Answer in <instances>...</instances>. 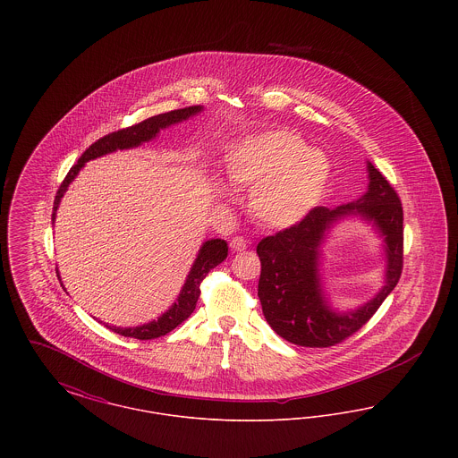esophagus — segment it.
<instances>
[{
    "mask_svg": "<svg viewBox=\"0 0 458 458\" xmlns=\"http://www.w3.org/2000/svg\"><path fill=\"white\" fill-rule=\"evenodd\" d=\"M230 247L233 252H240V250H245L247 249V240L243 237H233L230 242Z\"/></svg>",
    "mask_w": 458,
    "mask_h": 458,
    "instance_id": "34e87169",
    "label": "esophagus"
}]
</instances>
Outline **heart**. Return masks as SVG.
Segmentation results:
<instances>
[{
    "label": "heart",
    "mask_w": 458,
    "mask_h": 458,
    "mask_svg": "<svg viewBox=\"0 0 458 458\" xmlns=\"http://www.w3.org/2000/svg\"><path fill=\"white\" fill-rule=\"evenodd\" d=\"M228 176L240 187L256 189L252 209L264 225L290 228L323 200L331 163L327 154L309 149L297 133L271 131L240 142L230 157Z\"/></svg>",
    "instance_id": "1"
}]
</instances>
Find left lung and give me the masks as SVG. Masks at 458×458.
Segmentation results:
<instances>
[{
    "label": "left lung",
    "mask_w": 458,
    "mask_h": 458,
    "mask_svg": "<svg viewBox=\"0 0 458 458\" xmlns=\"http://www.w3.org/2000/svg\"><path fill=\"white\" fill-rule=\"evenodd\" d=\"M369 187L355 202L327 209L318 206L299 225L258 243L261 278L258 297L273 331L301 347H333L364 327L392 293L403 267V209L400 197L379 170L368 163ZM359 214L370 220L386 239L387 280L368 305L350 313H335L322 295L318 247L338 218Z\"/></svg>",
    "instance_id": "8db88e82"
}]
</instances>
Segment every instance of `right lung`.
<instances>
[{
  "label": "right lung",
  "instance_id": "obj_1",
  "mask_svg": "<svg viewBox=\"0 0 458 458\" xmlns=\"http://www.w3.org/2000/svg\"><path fill=\"white\" fill-rule=\"evenodd\" d=\"M202 111V106H189V108L174 109L168 113H161L151 116L140 123H135L127 129L122 131H111L108 135L101 137L99 140H96L92 146H89V149L79 157V161L70 168V172L66 174L65 180L62 182L56 197H55V204H53V216L51 219L55 221L56 216V209L60 206V200L66 192L68 185L72 183V180L77 176V174L82 170V166L90 161L96 159L99 156L105 154L114 153L116 149H131L137 148L142 142H148L157 135V131L161 129H166L174 123H180L191 116H194L197 113ZM228 256V245L226 242L221 239H211L202 243L199 254H197L196 261L192 264V269L183 284V288L174 302L161 318H157V321H151L148 325L135 327H108L113 333H118L122 336H131L137 340H153L157 336H163L166 333H170L172 329L182 325L196 309L197 299L200 295V284L206 278V275L216 267L219 262L225 261Z\"/></svg>",
  "mask_w": 458,
  "mask_h": 458
}]
</instances>
